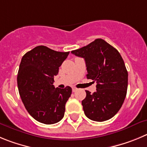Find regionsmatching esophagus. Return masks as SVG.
I'll return each mask as SVG.
<instances>
[{"instance_id": "1", "label": "esophagus", "mask_w": 147, "mask_h": 147, "mask_svg": "<svg viewBox=\"0 0 147 147\" xmlns=\"http://www.w3.org/2000/svg\"><path fill=\"white\" fill-rule=\"evenodd\" d=\"M77 90H78V88H77L72 87V91H73V92H75Z\"/></svg>"}]
</instances>
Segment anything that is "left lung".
<instances>
[{
  "label": "left lung",
  "mask_w": 147,
  "mask_h": 147,
  "mask_svg": "<svg viewBox=\"0 0 147 147\" xmlns=\"http://www.w3.org/2000/svg\"><path fill=\"white\" fill-rule=\"evenodd\" d=\"M71 53L84 59L87 78L97 83L94 94L86 90L82 101L85 115L94 121L109 120L120 110L127 94L128 74L121 55L100 38Z\"/></svg>",
  "instance_id": "1"
}]
</instances>
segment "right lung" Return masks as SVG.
I'll return each instance as SVG.
<instances>
[{
	"instance_id": "right-lung-1",
	"label": "right lung",
	"mask_w": 147,
	"mask_h": 147,
	"mask_svg": "<svg viewBox=\"0 0 147 147\" xmlns=\"http://www.w3.org/2000/svg\"><path fill=\"white\" fill-rule=\"evenodd\" d=\"M69 53L38 46L22 59L17 75L19 92L27 112L40 123L54 124L64 117L72 88H56L53 83Z\"/></svg>"
}]
</instances>
